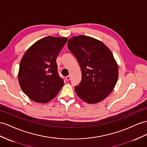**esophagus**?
<instances>
[{
	"label": "esophagus",
	"instance_id": "34e87169",
	"mask_svg": "<svg viewBox=\"0 0 147 147\" xmlns=\"http://www.w3.org/2000/svg\"><path fill=\"white\" fill-rule=\"evenodd\" d=\"M70 76H66V81H69V80H70Z\"/></svg>",
	"mask_w": 147,
	"mask_h": 147
}]
</instances>
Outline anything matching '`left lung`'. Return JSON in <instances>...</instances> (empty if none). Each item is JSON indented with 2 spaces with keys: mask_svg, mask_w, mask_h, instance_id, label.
Here are the masks:
<instances>
[{
  "mask_svg": "<svg viewBox=\"0 0 147 147\" xmlns=\"http://www.w3.org/2000/svg\"><path fill=\"white\" fill-rule=\"evenodd\" d=\"M67 47L81 69V81L74 88L77 95L88 104L101 102L118 80V65L112 53L101 41L82 35L71 38Z\"/></svg>",
  "mask_w": 147,
  "mask_h": 147,
  "instance_id": "8db88e82",
  "label": "left lung"
}]
</instances>
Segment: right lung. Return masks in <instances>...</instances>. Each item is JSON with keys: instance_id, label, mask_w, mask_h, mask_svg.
Returning a JSON list of instances; mask_svg holds the SVG:
<instances>
[{"instance_id": "add662e5", "label": "right lung", "mask_w": 147, "mask_h": 147, "mask_svg": "<svg viewBox=\"0 0 147 147\" xmlns=\"http://www.w3.org/2000/svg\"><path fill=\"white\" fill-rule=\"evenodd\" d=\"M67 40L66 37H45L29 47L22 57L18 82L23 92L34 102H49L63 87L56 59Z\"/></svg>"}]
</instances>
